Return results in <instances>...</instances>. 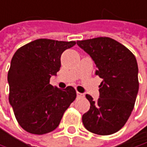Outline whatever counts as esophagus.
I'll list each match as a JSON object with an SVG mask.
<instances>
[{
  "instance_id": "esophagus-1",
  "label": "esophagus",
  "mask_w": 147,
  "mask_h": 147,
  "mask_svg": "<svg viewBox=\"0 0 147 147\" xmlns=\"http://www.w3.org/2000/svg\"><path fill=\"white\" fill-rule=\"evenodd\" d=\"M76 95H77V98H83L84 97V94L83 93H81L79 92H76Z\"/></svg>"
}]
</instances>
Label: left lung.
Returning <instances> with one entry per match:
<instances>
[{"instance_id": "obj_1", "label": "left lung", "mask_w": 147, "mask_h": 147, "mask_svg": "<svg viewBox=\"0 0 147 147\" xmlns=\"http://www.w3.org/2000/svg\"><path fill=\"white\" fill-rule=\"evenodd\" d=\"M76 44L92 57L96 75L102 79L98 101L86 95L91 105L82 115V123L92 133L112 135L125 125L135 106L139 90L136 59L126 47L108 37Z\"/></svg>"}]
</instances>
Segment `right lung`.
Masks as SVG:
<instances>
[{"label": "right lung", "instance_id": "obj_1", "mask_svg": "<svg viewBox=\"0 0 147 147\" xmlns=\"http://www.w3.org/2000/svg\"><path fill=\"white\" fill-rule=\"evenodd\" d=\"M75 45V41L39 38L14 54L7 75L9 102L27 132L44 135L55 129L76 99L74 87L61 90L49 84L51 76L60 71L62 53Z\"/></svg>", "mask_w": 147, "mask_h": 147}]
</instances>
